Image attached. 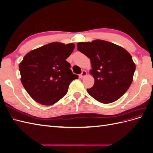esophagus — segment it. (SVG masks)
<instances>
[{
	"instance_id": "esophagus-1",
	"label": "esophagus",
	"mask_w": 153,
	"mask_h": 153,
	"mask_svg": "<svg viewBox=\"0 0 153 153\" xmlns=\"http://www.w3.org/2000/svg\"><path fill=\"white\" fill-rule=\"evenodd\" d=\"M87 72H86V71H82V73L80 74V78H84L86 75H87Z\"/></svg>"
}]
</instances>
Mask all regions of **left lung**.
<instances>
[{
    "label": "left lung",
    "instance_id": "1",
    "mask_svg": "<svg viewBox=\"0 0 153 153\" xmlns=\"http://www.w3.org/2000/svg\"><path fill=\"white\" fill-rule=\"evenodd\" d=\"M77 49L90 59L94 84L87 91L99 102L117 101L131 85L135 64L128 52L108 41L96 39L77 43Z\"/></svg>",
    "mask_w": 153,
    "mask_h": 153
}]
</instances>
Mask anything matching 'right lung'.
<instances>
[{
	"label": "right lung",
	"instance_id": "1",
	"mask_svg": "<svg viewBox=\"0 0 153 153\" xmlns=\"http://www.w3.org/2000/svg\"><path fill=\"white\" fill-rule=\"evenodd\" d=\"M75 45L53 42L27 53L20 63L21 82L36 102L52 105L65 96L71 81L78 78L66 59Z\"/></svg>",
	"mask_w": 153,
	"mask_h": 153
}]
</instances>
